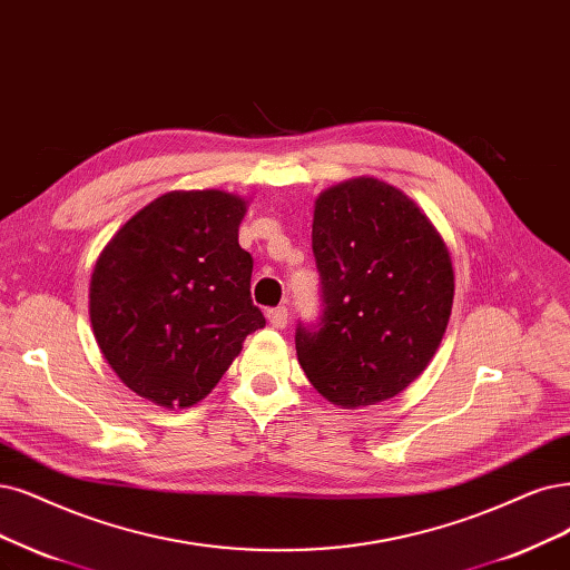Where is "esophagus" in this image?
I'll use <instances>...</instances> for the list:
<instances>
[{
  "mask_svg": "<svg viewBox=\"0 0 570 570\" xmlns=\"http://www.w3.org/2000/svg\"><path fill=\"white\" fill-rule=\"evenodd\" d=\"M267 322L272 328H284L288 324V309L286 307L267 309Z\"/></svg>",
  "mask_w": 570,
  "mask_h": 570,
  "instance_id": "1",
  "label": "esophagus"
}]
</instances>
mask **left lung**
<instances>
[{
  "label": "left lung",
  "mask_w": 570,
  "mask_h": 570,
  "mask_svg": "<svg viewBox=\"0 0 570 570\" xmlns=\"http://www.w3.org/2000/svg\"><path fill=\"white\" fill-rule=\"evenodd\" d=\"M324 314L296 328L298 362L324 399L373 406L406 390L444 338L455 277L439 229L373 176L333 185L312 223Z\"/></svg>",
  "instance_id": "obj_1"
}]
</instances>
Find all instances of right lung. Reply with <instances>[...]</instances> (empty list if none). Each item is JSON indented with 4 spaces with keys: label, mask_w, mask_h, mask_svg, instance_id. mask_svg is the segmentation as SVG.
Listing matches in <instances>:
<instances>
[{
    "label": "right lung",
    "mask_w": 570,
    "mask_h": 570,
    "mask_svg": "<svg viewBox=\"0 0 570 570\" xmlns=\"http://www.w3.org/2000/svg\"><path fill=\"white\" fill-rule=\"evenodd\" d=\"M248 202L225 189H174L126 220L100 250L89 317L119 381L164 409L214 390L265 326L239 246Z\"/></svg>",
    "instance_id": "add662e5"
}]
</instances>
